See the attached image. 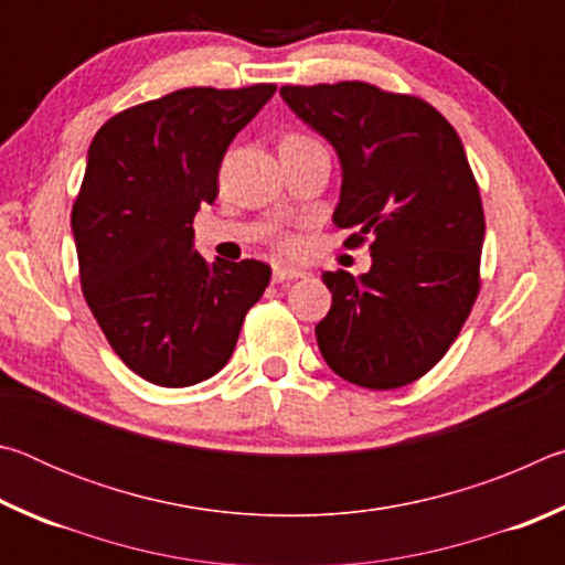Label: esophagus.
Segmentation results:
<instances>
[{
  "instance_id": "esophagus-1",
  "label": "esophagus",
  "mask_w": 565,
  "mask_h": 565,
  "mask_svg": "<svg viewBox=\"0 0 565 565\" xmlns=\"http://www.w3.org/2000/svg\"><path fill=\"white\" fill-rule=\"evenodd\" d=\"M301 276H303V271H301V269H294V266H281V264L274 266V281H276V284L301 279Z\"/></svg>"
}]
</instances>
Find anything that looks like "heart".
Segmentation results:
<instances>
[{"label":"heart","instance_id":"obj_1","mask_svg":"<svg viewBox=\"0 0 565 565\" xmlns=\"http://www.w3.org/2000/svg\"><path fill=\"white\" fill-rule=\"evenodd\" d=\"M291 137H294V134H291ZM291 137H289V139H291ZM294 139H301V137H294Z\"/></svg>","mask_w":565,"mask_h":565}]
</instances>
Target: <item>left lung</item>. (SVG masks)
I'll list each match as a JSON object with an SVG mask.
<instances>
[{
    "label": "left lung",
    "mask_w": 565,
    "mask_h": 565,
    "mask_svg": "<svg viewBox=\"0 0 565 565\" xmlns=\"http://www.w3.org/2000/svg\"><path fill=\"white\" fill-rule=\"evenodd\" d=\"M281 97L337 149L343 244L374 238L366 274H321L331 291L321 356L356 386H406L444 359L481 286L486 222L461 139L431 104L366 82L281 87Z\"/></svg>",
    "instance_id": "8db88e82"
}]
</instances>
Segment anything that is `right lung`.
<instances>
[{
  "label": "right lung",
  "instance_id": "obj_1",
  "mask_svg": "<svg viewBox=\"0 0 565 565\" xmlns=\"http://www.w3.org/2000/svg\"><path fill=\"white\" fill-rule=\"evenodd\" d=\"M274 92L179 89L117 114L92 141L72 206L82 291L117 356L151 384L184 388L222 371L269 286L264 262L209 264L191 224Z\"/></svg>",
  "mask_w": 565,
  "mask_h": 565
}]
</instances>
